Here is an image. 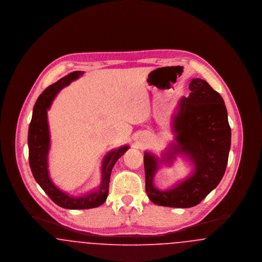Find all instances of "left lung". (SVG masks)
I'll use <instances>...</instances> for the list:
<instances>
[{"instance_id":"1","label":"left lung","mask_w":262,"mask_h":262,"mask_svg":"<svg viewBox=\"0 0 262 262\" xmlns=\"http://www.w3.org/2000/svg\"><path fill=\"white\" fill-rule=\"evenodd\" d=\"M189 96L183 97L173 118L178 144L162 160L144 153L145 188L149 200L160 206L188 208L198 205L217 187L225 174L231 147V127L224 100L203 79L193 78ZM178 154L185 155L195 168L192 174L167 191L154 186L159 163L170 164Z\"/></svg>"}]
</instances>
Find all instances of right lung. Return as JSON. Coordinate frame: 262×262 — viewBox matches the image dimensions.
I'll list each match as a JSON object with an SVG mask.
<instances>
[{
    "label": "right lung",
    "instance_id": "obj_1",
    "mask_svg": "<svg viewBox=\"0 0 262 262\" xmlns=\"http://www.w3.org/2000/svg\"><path fill=\"white\" fill-rule=\"evenodd\" d=\"M83 75L82 72H74L63 76L56 83L46 88L36 100L31 122L28 128V158L32 174L38 185L57 205L66 209H89L102 205L108 196L109 182L113 167L118 159L124 155L128 146H122L110 151L102 162V181L99 188L82 196H71L52 182L48 171V153L50 149V132L47 111L53 100L64 86Z\"/></svg>",
    "mask_w": 262,
    "mask_h": 262
}]
</instances>
